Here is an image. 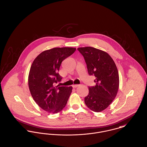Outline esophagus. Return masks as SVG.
I'll return each instance as SVG.
<instances>
[{"label":"esophagus","mask_w":147,"mask_h":147,"mask_svg":"<svg viewBox=\"0 0 147 147\" xmlns=\"http://www.w3.org/2000/svg\"><path fill=\"white\" fill-rule=\"evenodd\" d=\"M79 86V85H72V87L74 88H76L78 86Z\"/></svg>","instance_id":"obj_1"}]
</instances>
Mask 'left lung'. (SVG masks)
Listing matches in <instances>:
<instances>
[{
	"instance_id": "obj_1",
	"label": "left lung",
	"mask_w": 147,
	"mask_h": 147,
	"mask_svg": "<svg viewBox=\"0 0 147 147\" xmlns=\"http://www.w3.org/2000/svg\"><path fill=\"white\" fill-rule=\"evenodd\" d=\"M85 61L89 75L96 78L95 85L89 86L85 103L90 109L100 112L106 109L116 96L119 75L116 65L107 52L91 47L78 48Z\"/></svg>"
}]
</instances>
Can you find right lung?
<instances>
[{
	"label": "right lung",
	"mask_w": 147,
	"mask_h": 147,
	"mask_svg": "<svg viewBox=\"0 0 147 147\" xmlns=\"http://www.w3.org/2000/svg\"><path fill=\"white\" fill-rule=\"evenodd\" d=\"M76 49L63 47L45 51L31 65L28 78L30 93L36 104L48 113H58L67 104L72 87L55 86L54 84L62 80L58 74L62 62Z\"/></svg>",
	"instance_id": "1"
}]
</instances>
